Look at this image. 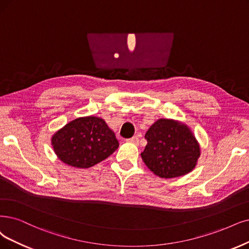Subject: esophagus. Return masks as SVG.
Here are the masks:
<instances>
[{"instance_id":"1","label":"esophagus","mask_w":249,"mask_h":249,"mask_svg":"<svg viewBox=\"0 0 249 249\" xmlns=\"http://www.w3.org/2000/svg\"><path fill=\"white\" fill-rule=\"evenodd\" d=\"M127 142H131V143H134V144H139L140 139H139V136H133V137H131V139L127 140Z\"/></svg>"}]
</instances>
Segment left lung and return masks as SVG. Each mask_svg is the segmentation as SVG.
Masks as SVG:
<instances>
[{
    "label": "left lung",
    "mask_w": 249,
    "mask_h": 249,
    "mask_svg": "<svg viewBox=\"0 0 249 249\" xmlns=\"http://www.w3.org/2000/svg\"><path fill=\"white\" fill-rule=\"evenodd\" d=\"M142 161L162 178L182 177L195 168L200 145L190 128L172 119H159L146 131Z\"/></svg>",
    "instance_id": "left-lung-1"
}]
</instances>
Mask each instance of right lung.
<instances>
[{
    "label": "right lung",
    "instance_id": "1",
    "mask_svg": "<svg viewBox=\"0 0 249 249\" xmlns=\"http://www.w3.org/2000/svg\"><path fill=\"white\" fill-rule=\"evenodd\" d=\"M51 143L58 159L76 168L94 166L119 146L105 120L93 116L72 120L53 134Z\"/></svg>",
    "mask_w": 249,
    "mask_h": 249
}]
</instances>
